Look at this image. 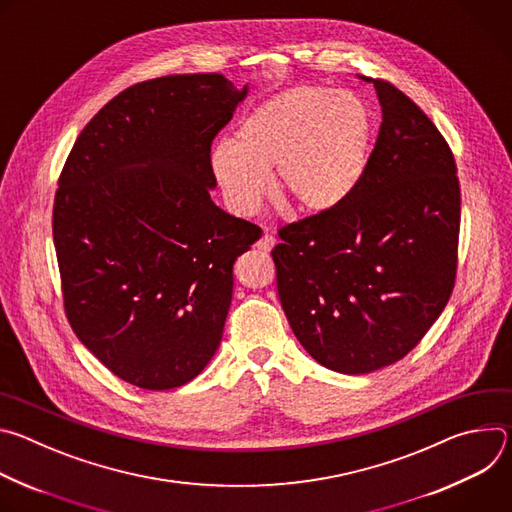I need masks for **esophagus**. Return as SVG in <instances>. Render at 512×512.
Here are the masks:
<instances>
[{
    "label": "esophagus",
    "instance_id": "1",
    "mask_svg": "<svg viewBox=\"0 0 512 512\" xmlns=\"http://www.w3.org/2000/svg\"><path fill=\"white\" fill-rule=\"evenodd\" d=\"M273 245H275V239H273V235H269V233H265L259 241H257V249L259 251H271L273 249Z\"/></svg>",
    "mask_w": 512,
    "mask_h": 512
}]
</instances>
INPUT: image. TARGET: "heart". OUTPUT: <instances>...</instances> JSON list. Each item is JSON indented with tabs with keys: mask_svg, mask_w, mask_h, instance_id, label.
Returning a JSON list of instances; mask_svg holds the SVG:
<instances>
[{
	"mask_svg": "<svg viewBox=\"0 0 512 512\" xmlns=\"http://www.w3.org/2000/svg\"><path fill=\"white\" fill-rule=\"evenodd\" d=\"M371 113L350 91L289 89L251 111L235 139L218 143L210 164L233 210L251 214L275 188L300 210L342 204L369 162Z\"/></svg>",
	"mask_w": 512,
	"mask_h": 512,
	"instance_id": "b5f03b06",
	"label": "heart"
}]
</instances>
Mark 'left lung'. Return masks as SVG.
Returning <instances> with one entry per match:
<instances>
[{
	"mask_svg": "<svg viewBox=\"0 0 512 512\" xmlns=\"http://www.w3.org/2000/svg\"><path fill=\"white\" fill-rule=\"evenodd\" d=\"M367 81L383 123L358 186L342 204L281 227L271 251L291 330L322 367L344 375L411 352L444 312L458 269L450 145L395 85Z\"/></svg>",
	"mask_w": 512,
	"mask_h": 512,
	"instance_id": "8db88e82",
	"label": "left lung"
}]
</instances>
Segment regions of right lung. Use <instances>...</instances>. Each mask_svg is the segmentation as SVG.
I'll return each mask as SVG.
<instances>
[{"label": "right lung", "mask_w": 512, "mask_h": 512, "mask_svg": "<svg viewBox=\"0 0 512 512\" xmlns=\"http://www.w3.org/2000/svg\"><path fill=\"white\" fill-rule=\"evenodd\" d=\"M247 97L223 75H170L111 99L58 178L52 235L64 312L119 379L192 381L223 338L233 265L261 229L210 200V145Z\"/></svg>", "instance_id": "1"}]
</instances>
